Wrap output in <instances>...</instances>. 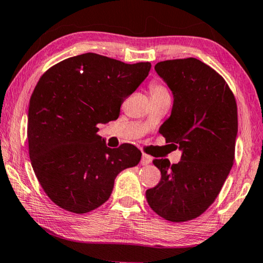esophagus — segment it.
<instances>
[{
    "label": "esophagus",
    "instance_id": "34e87169",
    "mask_svg": "<svg viewBox=\"0 0 263 263\" xmlns=\"http://www.w3.org/2000/svg\"><path fill=\"white\" fill-rule=\"evenodd\" d=\"M151 161H152V157L148 154H142L141 155V160H140V163L142 164V166H146V164L151 163Z\"/></svg>",
    "mask_w": 263,
    "mask_h": 263
}]
</instances>
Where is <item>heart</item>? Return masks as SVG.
<instances>
[{"mask_svg":"<svg viewBox=\"0 0 263 263\" xmlns=\"http://www.w3.org/2000/svg\"><path fill=\"white\" fill-rule=\"evenodd\" d=\"M149 92L151 97H161V96H169V91L167 87L163 83L159 81H153L149 84Z\"/></svg>","mask_w":263,"mask_h":263,"instance_id":"heart-1","label":"heart"}]
</instances>
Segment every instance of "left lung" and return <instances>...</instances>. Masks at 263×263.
Wrapping results in <instances>:
<instances>
[{
	"mask_svg": "<svg viewBox=\"0 0 263 263\" xmlns=\"http://www.w3.org/2000/svg\"><path fill=\"white\" fill-rule=\"evenodd\" d=\"M154 68L174 95L160 133L182 155L173 164L153 160L161 181L146 190V199L166 220L188 221L215 202L233 166L237 102L224 78L195 58L160 61Z\"/></svg>",
	"mask_w": 263,
	"mask_h": 263,
	"instance_id": "obj_1",
	"label": "left lung"
}]
</instances>
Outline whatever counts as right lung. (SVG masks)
I'll return each mask as SVG.
<instances>
[{
	"mask_svg": "<svg viewBox=\"0 0 263 263\" xmlns=\"http://www.w3.org/2000/svg\"><path fill=\"white\" fill-rule=\"evenodd\" d=\"M151 66L84 53L58 62L39 79L29 105V154L43 190L58 206L79 215L95 210L109 199L116 176L139 163L135 145L106 147L97 124L118 118Z\"/></svg>",
	"mask_w": 263,
	"mask_h": 263,
	"instance_id": "1",
	"label": "right lung"
}]
</instances>
